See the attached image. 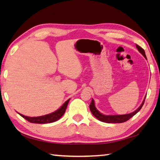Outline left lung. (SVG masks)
<instances>
[{
	"label": "left lung",
	"instance_id": "8db88e82",
	"mask_svg": "<svg viewBox=\"0 0 160 160\" xmlns=\"http://www.w3.org/2000/svg\"><path fill=\"white\" fill-rule=\"evenodd\" d=\"M136 48H138V50L140 51V53L142 54V55L144 56V57L147 59L146 58V55L145 53V51L143 48H142L140 46L136 44ZM145 99L143 100V102H142V104L138 108V109L135 111V112H132L131 113H128V114H123V115H104L102 114V113H100L98 110L97 109V108L95 107V104H94V99H92V102L90 104V109L91 111V112L92 114L95 116V117L98 119V120L102 121V122H105V123H123L125 121H127L129 120L130 118L132 117L134 115L136 114V113L139 112V111L141 109L142 107L143 106L145 102Z\"/></svg>",
	"mask_w": 160,
	"mask_h": 160
}]
</instances>
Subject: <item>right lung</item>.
Returning <instances> with one entry per match:
<instances>
[{"mask_svg":"<svg viewBox=\"0 0 160 160\" xmlns=\"http://www.w3.org/2000/svg\"><path fill=\"white\" fill-rule=\"evenodd\" d=\"M69 101H70V99H68L67 101L65 102L58 110H56V112H54L53 113H49V114H47L42 116H37V117H29V116H24L22 114H20V115L22 116V117L25 118L27 121H28L29 122L33 123L43 124V123L55 122V121H58V119H60L61 118V116L64 114Z\"/></svg>","mask_w":160,"mask_h":160,"instance_id":"add662e5","label":"right lung"}]
</instances>
